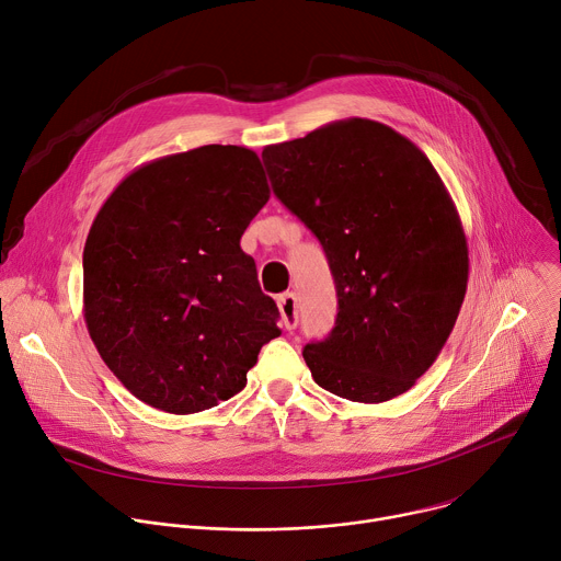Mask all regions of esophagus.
Masks as SVG:
<instances>
[{"label":"esophagus","instance_id":"1","mask_svg":"<svg viewBox=\"0 0 561 561\" xmlns=\"http://www.w3.org/2000/svg\"><path fill=\"white\" fill-rule=\"evenodd\" d=\"M277 306H279V312H282V324L286 331H293L299 322V314H297V297L295 293H284L279 295L277 299Z\"/></svg>","mask_w":561,"mask_h":561}]
</instances>
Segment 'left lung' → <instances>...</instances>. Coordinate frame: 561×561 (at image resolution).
<instances>
[{
    "label": "left lung",
    "mask_w": 561,
    "mask_h": 561,
    "mask_svg": "<svg viewBox=\"0 0 561 561\" xmlns=\"http://www.w3.org/2000/svg\"><path fill=\"white\" fill-rule=\"evenodd\" d=\"M262 157L335 277V329L304 348L312 379L362 404L407 392L442 353L468 284L463 226L431 159L362 117L271 144Z\"/></svg>",
    "instance_id": "left-lung-1"
}]
</instances>
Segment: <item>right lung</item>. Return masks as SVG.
Returning <instances> with one entry per match:
<instances>
[{
	"label": "right lung",
	"mask_w": 561,
	"mask_h": 561,
	"mask_svg": "<svg viewBox=\"0 0 561 561\" xmlns=\"http://www.w3.org/2000/svg\"><path fill=\"white\" fill-rule=\"evenodd\" d=\"M268 197L255 150L208 144L135 169L100 208L84 247V319L144 404L213 409L279 337V310L239 247Z\"/></svg>",
	"instance_id": "add662e5"
}]
</instances>
